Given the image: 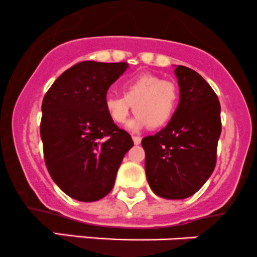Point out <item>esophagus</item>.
Returning <instances> with one entry per match:
<instances>
[{
	"label": "esophagus",
	"instance_id": "esophagus-1",
	"mask_svg": "<svg viewBox=\"0 0 257 257\" xmlns=\"http://www.w3.org/2000/svg\"><path fill=\"white\" fill-rule=\"evenodd\" d=\"M132 140H134L135 145H140V144H141L142 139L140 136H132Z\"/></svg>",
	"mask_w": 257,
	"mask_h": 257
}]
</instances>
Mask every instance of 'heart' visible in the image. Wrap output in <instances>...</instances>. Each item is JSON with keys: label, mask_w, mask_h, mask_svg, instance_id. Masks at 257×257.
I'll list each match as a JSON object with an SVG mask.
<instances>
[{"label": "heart", "mask_w": 257, "mask_h": 257, "mask_svg": "<svg viewBox=\"0 0 257 257\" xmlns=\"http://www.w3.org/2000/svg\"><path fill=\"white\" fill-rule=\"evenodd\" d=\"M178 99L176 84L153 74H142L122 84V96L109 95L104 107L113 123L123 125L134 106L136 115L127 127L136 132L147 126L160 128L167 125L176 112Z\"/></svg>", "instance_id": "obj_1"}]
</instances>
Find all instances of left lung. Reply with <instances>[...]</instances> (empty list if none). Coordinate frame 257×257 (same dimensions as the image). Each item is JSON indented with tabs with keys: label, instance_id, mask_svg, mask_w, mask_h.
I'll return each instance as SVG.
<instances>
[{
	"label": "left lung",
	"instance_id": "1",
	"mask_svg": "<svg viewBox=\"0 0 257 257\" xmlns=\"http://www.w3.org/2000/svg\"><path fill=\"white\" fill-rule=\"evenodd\" d=\"M174 73L178 107L165 128L142 140V147L153 193L166 199H184L198 192L215 168L220 102L197 71L178 65Z\"/></svg>",
	"mask_w": 257,
	"mask_h": 257
}]
</instances>
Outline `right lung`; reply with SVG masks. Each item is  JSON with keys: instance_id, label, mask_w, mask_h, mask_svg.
Listing matches in <instances>:
<instances>
[{"instance_id": "obj_1", "label": "right lung", "mask_w": 257, "mask_h": 257, "mask_svg": "<svg viewBox=\"0 0 257 257\" xmlns=\"http://www.w3.org/2000/svg\"><path fill=\"white\" fill-rule=\"evenodd\" d=\"M127 63L88 60L73 65L53 83L42 102L41 137L46 166L58 187L80 202L110 193L131 136L104 107L107 90Z\"/></svg>"}]
</instances>
